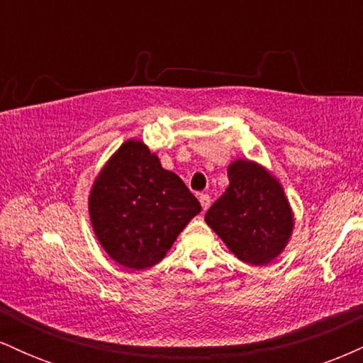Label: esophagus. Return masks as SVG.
I'll list each match as a JSON object with an SVG mask.
<instances>
[{
  "instance_id": "obj_1",
  "label": "esophagus",
  "mask_w": 363,
  "mask_h": 363,
  "mask_svg": "<svg viewBox=\"0 0 363 363\" xmlns=\"http://www.w3.org/2000/svg\"><path fill=\"white\" fill-rule=\"evenodd\" d=\"M199 203H201L203 210H208V208H210V203H211L210 194H206V193H201V194H199Z\"/></svg>"
}]
</instances>
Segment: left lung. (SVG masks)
Instances as JSON below:
<instances>
[{"label": "left lung", "instance_id": "obj_1", "mask_svg": "<svg viewBox=\"0 0 363 363\" xmlns=\"http://www.w3.org/2000/svg\"><path fill=\"white\" fill-rule=\"evenodd\" d=\"M227 191L206 211L205 220L247 264H268L283 251L294 220L281 186L247 160L228 167Z\"/></svg>", "mask_w": 363, "mask_h": 363}]
</instances>
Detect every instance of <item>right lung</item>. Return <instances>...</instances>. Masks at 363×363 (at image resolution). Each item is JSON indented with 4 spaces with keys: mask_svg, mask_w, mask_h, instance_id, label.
<instances>
[{
    "mask_svg": "<svg viewBox=\"0 0 363 363\" xmlns=\"http://www.w3.org/2000/svg\"><path fill=\"white\" fill-rule=\"evenodd\" d=\"M201 205L182 179L162 169L141 141L121 147L95 181L90 218L97 239L119 264L145 269L164 259Z\"/></svg>",
    "mask_w": 363,
    "mask_h": 363,
    "instance_id": "1",
    "label": "right lung"
}]
</instances>
